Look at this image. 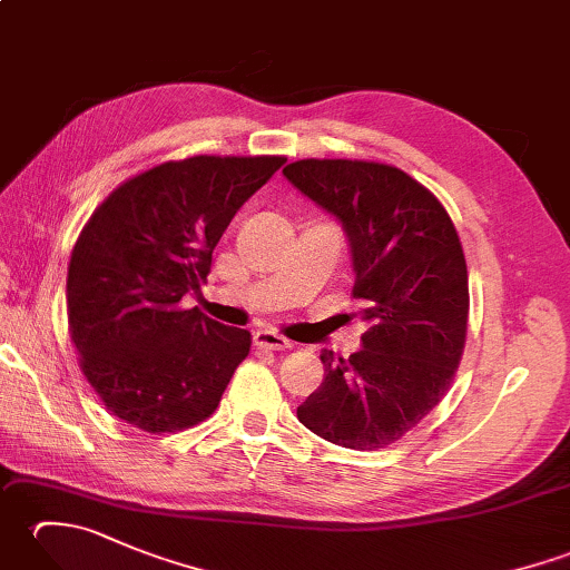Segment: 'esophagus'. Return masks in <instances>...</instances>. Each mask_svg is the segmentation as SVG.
Returning <instances> with one entry per match:
<instances>
[{
	"mask_svg": "<svg viewBox=\"0 0 570 570\" xmlns=\"http://www.w3.org/2000/svg\"><path fill=\"white\" fill-rule=\"evenodd\" d=\"M254 345L262 350H288L292 347V341H286L284 335H278L274 331H257L254 333Z\"/></svg>",
	"mask_w": 570,
	"mask_h": 570,
	"instance_id": "34e87169",
	"label": "esophagus"
}]
</instances>
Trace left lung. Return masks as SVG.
Segmentation results:
<instances>
[{"mask_svg": "<svg viewBox=\"0 0 570 570\" xmlns=\"http://www.w3.org/2000/svg\"><path fill=\"white\" fill-rule=\"evenodd\" d=\"M288 184L335 215L353 254L360 353L323 350L325 380L296 409L321 439L377 451L402 439L451 386L468 333V266L451 215L402 168L304 159Z\"/></svg>", "mask_w": 570, "mask_h": 570, "instance_id": "obj_1", "label": "left lung"}]
</instances>
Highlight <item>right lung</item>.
Listing matches in <instances>:
<instances>
[{
	"label": "right lung",
	"instance_id": "right-lung-1",
	"mask_svg": "<svg viewBox=\"0 0 570 570\" xmlns=\"http://www.w3.org/2000/svg\"><path fill=\"white\" fill-rule=\"evenodd\" d=\"M284 156H190L125 180L72 247L68 328L107 411L147 433L196 426L249 355V331L180 298L198 294L235 213Z\"/></svg>",
	"mask_w": 570,
	"mask_h": 570
}]
</instances>
